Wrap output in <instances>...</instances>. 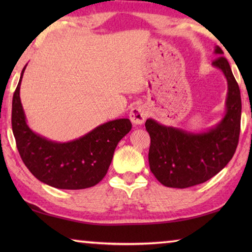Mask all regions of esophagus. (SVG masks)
Listing matches in <instances>:
<instances>
[{
    "instance_id": "obj_1",
    "label": "esophagus",
    "mask_w": 252,
    "mask_h": 252,
    "mask_svg": "<svg viewBox=\"0 0 252 252\" xmlns=\"http://www.w3.org/2000/svg\"><path fill=\"white\" fill-rule=\"evenodd\" d=\"M147 118V110L143 105H136L130 112V120L134 126H141Z\"/></svg>"
}]
</instances>
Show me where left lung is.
Wrapping results in <instances>:
<instances>
[{
	"mask_svg": "<svg viewBox=\"0 0 252 252\" xmlns=\"http://www.w3.org/2000/svg\"><path fill=\"white\" fill-rule=\"evenodd\" d=\"M215 53L223 51L216 46ZM212 65L220 69L228 82L225 114L207 132H192L162 126L152 119L146 121L150 134L149 164L158 181L169 188L193 187L220 172L236 152L240 134V89L227 59L219 57Z\"/></svg>",
	"mask_w": 252,
	"mask_h": 252,
	"instance_id": "left-lung-1",
	"label": "left lung"
}]
</instances>
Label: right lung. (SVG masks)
<instances>
[{"label":"right lung","instance_id":"right-lung-1","mask_svg":"<svg viewBox=\"0 0 252 252\" xmlns=\"http://www.w3.org/2000/svg\"><path fill=\"white\" fill-rule=\"evenodd\" d=\"M25 66L12 101V130L21 159L34 177L58 189L80 190L97 185L108 172L119 141L130 132V120L109 121L65 143L34 133L27 125L20 99Z\"/></svg>","mask_w":252,"mask_h":252}]
</instances>
